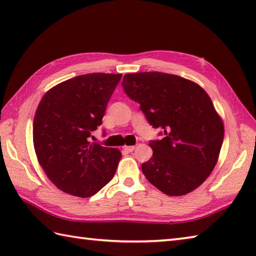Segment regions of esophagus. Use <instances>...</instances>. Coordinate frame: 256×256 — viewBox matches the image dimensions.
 Returning <instances> with one entry per match:
<instances>
[{
	"label": "esophagus",
	"mask_w": 256,
	"mask_h": 256,
	"mask_svg": "<svg viewBox=\"0 0 256 256\" xmlns=\"http://www.w3.org/2000/svg\"><path fill=\"white\" fill-rule=\"evenodd\" d=\"M123 150L128 152V153H132V152L135 150V146H124Z\"/></svg>",
	"instance_id": "1"
}]
</instances>
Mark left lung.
<instances>
[{"label":"left lung","mask_w":256,"mask_h":256,"mask_svg":"<svg viewBox=\"0 0 256 256\" xmlns=\"http://www.w3.org/2000/svg\"><path fill=\"white\" fill-rule=\"evenodd\" d=\"M122 86L164 135L150 140L153 156L142 164L146 179L168 196L198 188L214 170L224 136L210 96L192 81L158 72L125 74Z\"/></svg>","instance_id":"8db88e82"}]
</instances>
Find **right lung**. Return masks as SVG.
Listing matches in <instances>:
<instances>
[{
	"mask_svg": "<svg viewBox=\"0 0 256 256\" xmlns=\"http://www.w3.org/2000/svg\"><path fill=\"white\" fill-rule=\"evenodd\" d=\"M121 74H86L47 91L32 123V140L42 170L57 188L91 197L113 178L121 152L89 142L102 124Z\"/></svg>",
	"mask_w": 256,
	"mask_h": 256,
	"instance_id": "obj_1",
	"label": "right lung"
}]
</instances>
